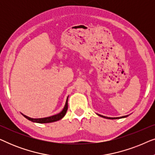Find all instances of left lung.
<instances>
[{"mask_svg": "<svg viewBox=\"0 0 155 155\" xmlns=\"http://www.w3.org/2000/svg\"><path fill=\"white\" fill-rule=\"evenodd\" d=\"M99 116H101V117H103V118H108V119H118V118H125V117H127V116H121V117H116V118H111V117H107V116H101V115H99L98 114Z\"/></svg>", "mask_w": 155, "mask_h": 155, "instance_id": "obj_1", "label": "left lung"}]
</instances>
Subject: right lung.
I'll return each mask as SVG.
<instances>
[{
    "label": "right lung",
    "mask_w": 155,
    "mask_h": 155,
    "mask_svg": "<svg viewBox=\"0 0 155 155\" xmlns=\"http://www.w3.org/2000/svg\"><path fill=\"white\" fill-rule=\"evenodd\" d=\"M68 97H67L66 99V102H65V107L63 108V109L61 111L60 113L58 114H56V115L49 116V117H46V118H32L30 117H28V116L24 115L22 114L23 116L28 119L31 121L35 122V123H39V124H47V123H52V122H55L57 121V120H61V118L64 117V116L66 114L67 110H68Z\"/></svg>",
    "instance_id": "add662e5"
}]
</instances>
